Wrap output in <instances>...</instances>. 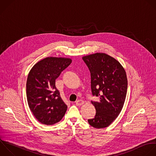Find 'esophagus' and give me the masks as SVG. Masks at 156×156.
<instances>
[{"instance_id": "obj_1", "label": "esophagus", "mask_w": 156, "mask_h": 156, "mask_svg": "<svg viewBox=\"0 0 156 156\" xmlns=\"http://www.w3.org/2000/svg\"><path fill=\"white\" fill-rule=\"evenodd\" d=\"M83 104H84V101H83V100H81V99L78 100V101H77L76 102V104L77 105H78V106H80V105H83Z\"/></svg>"}]
</instances>
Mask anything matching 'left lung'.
<instances>
[{
  "label": "left lung",
  "instance_id": "8db88e82",
  "mask_svg": "<svg viewBox=\"0 0 156 156\" xmlns=\"http://www.w3.org/2000/svg\"><path fill=\"white\" fill-rule=\"evenodd\" d=\"M91 74V89L99 101H91L96 108L94 118L88 120L97 129L108 127L120 113L126 99L127 79L126 71L113 57L95 53L82 57Z\"/></svg>",
  "mask_w": 156,
  "mask_h": 156
}]
</instances>
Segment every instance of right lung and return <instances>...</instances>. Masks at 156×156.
<instances>
[{
  "instance_id": "1",
  "label": "right lung",
  "mask_w": 156,
  "mask_h": 156,
  "mask_svg": "<svg viewBox=\"0 0 156 156\" xmlns=\"http://www.w3.org/2000/svg\"><path fill=\"white\" fill-rule=\"evenodd\" d=\"M72 62L69 58L46 57L30 69L27 80L29 107L41 123L52 125L64 116L67 105L55 87V80Z\"/></svg>"
}]
</instances>
